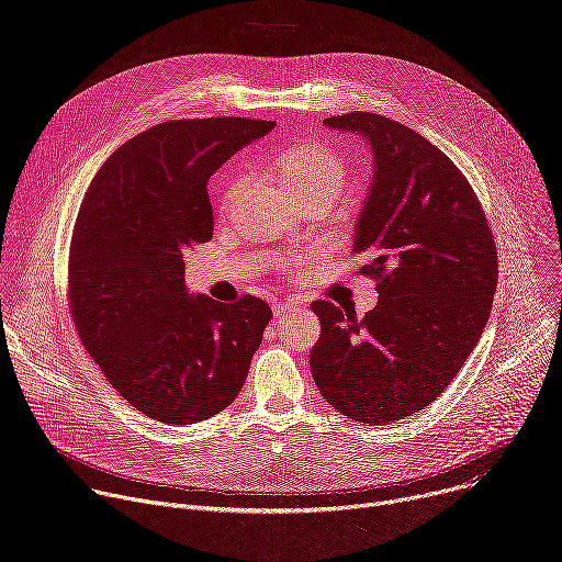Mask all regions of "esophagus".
<instances>
[{
	"mask_svg": "<svg viewBox=\"0 0 562 562\" xmlns=\"http://www.w3.org/2000/svg\"><path fill=\"white\" fill-rule=\"evenodd\" d=\"M300 304H302L300 300L286 297V300H282V302H276V304H273V313H276V315H284V313H291L293 308H297Z\"/></svg>",
	"mask_w": 562,
	"mask_h": 562,
	"instance_id": "1",
	"label": "esophagus"
}]
</instances>
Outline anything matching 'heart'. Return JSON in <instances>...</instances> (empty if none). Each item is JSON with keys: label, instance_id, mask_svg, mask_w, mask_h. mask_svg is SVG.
I'll return each instance as SVG.
<instances>
[{"label": "heart", "instance_id": "obj_1", "mask_svg": "<svg viewBox=\"0 0 562 562\" xmlns=\"http://www.w3.org/2000/svg\"><path fill=\"white\" fill-rule=\"evenodd\" d=\"M278 176L282 187L291 193V195H302V193H327L331 198H336L347 182V165L345 159L323 146V144H302L293 150H289L278 167ZM243 189V180H235L226 193H224V209L235 200L237 191ZM315 258V249L302 251V254H293L289 258L282 260V269L291 271V273H300L306 269V265Z\"/></svg>", "mask_w": 562, "mask_h": 562}]
</instances>
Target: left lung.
<instances>
[{
	"mask_svg": "<svg viewBox=\"0 0 562 562\" xmlns=\"http://www.w3.org/2000/svg\"><path fill=\"white\" fill-rule=\"evenodd\" d=\"M325 126L362 135L373 153L353 254L380 295L364 317L315 300L323 331L308 364L329 405L386 425L429 407L462 369L490 319L498 254L471 184L420 133L364 111Z\"/></svg>",
	"mask_w": 562,
	"mask_h": 562,
	"instance_id": "8db88e82",
	"label": "left lung"
}]
</instances>
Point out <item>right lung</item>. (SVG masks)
Returning a JSON list of instances; mask_svg holds the SVG:
<instances>
[{
	"instance_id": "obj_1",
	"label": "right lung",
	"mask_w": 562,
	"mask_h": 562,
	"mask_svg": "<svg viewBox=\"0 0 562 562\" xmlns=\"http://www.w3.org/2000/svg\"><path fill=\"white\" fill-rule=\"evenodd\" d=\"M273 126L157 124L106 159L79 206L68 256L75 329L113 389L157 423L195 425L226 409L273 317L256 295H191L182 262L213 237L211 176Z\"/></svg>"
}]
</instances>
